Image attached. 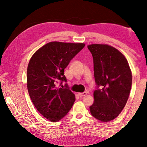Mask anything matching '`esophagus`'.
<instances>
[{
    "label": "esophagus",
    "instance_id": "1",
    "mask_svg": "<svg viewBox=\"0 0 147 147\" xmlns=\"http://www.w3.org/2000/svg\"><path fill=\"white\" fill-rule=\"evenodd\" d=\"M87 93L86 92H83V93H78V96H80V97H83V96H85Z\"/></svg>",
    "mask_w": 147,
    "mask_h": 147
}]
</instances>
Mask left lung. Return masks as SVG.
I'll return each mask as SVG.
<instances>
[{
    "label": "left lung",
    "mask_w": 147,
    "mask_h": 147,
    "mask_svg": "<svg viewBox=\"0 0 147 147\" xmlns=\"http://www.w3.org/2000/svg\"><path fill=\"white\" fill-rule=\"evenodd\" d=\"M88 48L93 57L96 83L102 86L94 92L90 112L100 121H111L127 102L132 86L131 69L123 54L112 46L91 44Z\"/></svg>",
    "instance_id": "8db88e82"
}]
</instances>
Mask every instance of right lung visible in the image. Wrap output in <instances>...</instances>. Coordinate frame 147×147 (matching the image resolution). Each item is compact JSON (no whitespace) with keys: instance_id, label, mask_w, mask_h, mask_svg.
Returning <instances> with one entry per match:
<instances>
[{"instance_id":"right-lung-1","label":"right lung","mask_w":147,"mask_h":147,"mask_svg":"<svg viewBox=\"0 0 147 147\" xmlns=\"http://www.w3.org/2000/svg\"><path fill=\"white\" fill-rule=\"evenodd\" d=\"M84 46V43L49 42L30 59L27 72L28 92L35 107L49 121L62 119L75 102V94L67 88L57 87V84L67 81L64 69Z\"/></svg>"}]
</instances>
